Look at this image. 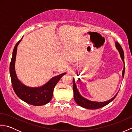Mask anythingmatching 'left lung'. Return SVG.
Wrapping results in <instances>:
<instances>
[{
	"instance_id": "1",
	"label": "left lung",
	"mask_w": 132,
	"mask_h": 132,
	"mask_svg": "<svg viewBox=\"0 0 132 132\" xmlns=\"http://www.w3.org/2000/svg\"><path fill=\"white\" fill-rule=\"evenodd\" d=\"M115 45H116V49L119 50V53L120 54V57H121L123 62L124 63V52H123L122 47L121 46H120L119 43H117V42H115ZM124 73H125V64L124 66V69H123L122 72V75L123 78H124ZM72 88H73V91H74V100L77 103V104L78 105L82 106L83 108L89 109H98V108L103 107V106L108 104L109 103H111L112 101L114 100V99L116 97L117 94H118L119 92H117L115 96L113 97L111 99L103 102H94V101H91L87 99L86 98L83 97L82 95L79 94V92L77 89L76 84H75V80L74 78H73V80H72Z\"/></svg>"
}]
</instances>
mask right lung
Returning a JSON list of instances; mask_svg holds the SVG:
<instances>
[{
  "instance_id": "add662e5",
  "label": "right lung",
  "mask_w": 132,
  "mask_h": 132,
  "mask_svg": "<svg viewBox=\"0 0 132 132\" xmlns=\"http://www.w3.org/2000/svg\"><path fill=\"white\" fill-rule=\"evenodd\" d=\"M22 38L17 43L14 47L10 62V72L12 87L17 96L24 102L32 105H43L52 100L55 85L62 77L66 74V72L53 77L45 85L38 87H30L24 85L17 77L15 68L17 48Z\"/></svg>"
}]
</instances>
